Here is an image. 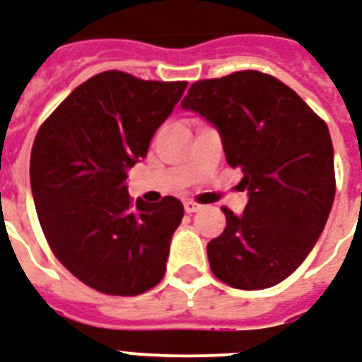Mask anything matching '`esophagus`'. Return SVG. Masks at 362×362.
Segmentation results:
<instances>
[{"mask_svg": "<svg viewBox=\"0 0 362 362\" xmlns=\"http://www.w3.org/2000/svg\"><path fill=\"white\" fill-rule=\"evenodd\" d=\"M184 209H186L187 214H193V212L201 211V205L199 203H195V201H186V203H184Z\"/></svg>", "mask_w": 362, "mask_h": 362, "instance_id": "34e87169", "label": "esophagus"}]
</instances>
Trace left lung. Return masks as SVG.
<instances>
[{
    "mask_svg": "<svg viewBox=\"0 0 362 362\" xmlns=\"http://www.w3.org/2000/svg\"><path fill=\"white\" fill-rule=\"evenodd\" d=\"M182 107L216 127L248 193L241 214L222 206L226 230L206 245L212 273L241 291L277 285L308 258L334 203L327 123L291 87L256 70L193 83Z\"/></svg>",
    "mask_w": 362,
    "mask_h": 362,
    "instance_id": "8db88e82",
    "label": "left lung"
}]
</instances>
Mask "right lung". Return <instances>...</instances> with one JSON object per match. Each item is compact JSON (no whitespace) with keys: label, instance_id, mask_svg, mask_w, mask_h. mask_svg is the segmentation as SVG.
<instances>
[{"label":"right lung","instance_id":"obj_1","mask_svg":"<svg viewBox=\"0 0 362 362\" xmlns=\"http://www.w3.org/2000/svg\"><path fill=\"white\" fill-rule=\"evenodd\" d=\"M186 87L102 71L35 134L30 184L41 230L60 264L95 291L136 296L165 275L184 205L170 195L134 205L127 170L144 159Z\"/></svg>","mask_w":362,"mask_h":362}]
</instances>
